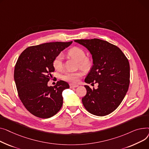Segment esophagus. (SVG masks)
<instances>
[{
	"instance_id": "1",
	"label": "esophagus",
	"mask_w": 149,
	"mask_h": 149,
	"mask_svg": "<svg viewBox=\"0 0 149 149\" xmlns=\"http://www.w3.org/2000/svg\"><path fill=\"white\" fill-rule=\"evenodd\" d=\"M78 85H73V84H70V88H76L77 87Z\"/></svg>"
}]
</instances>
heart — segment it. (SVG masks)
Returning a JSON list of instances; mask_svg holds the SVG:
<instances>
[{
    "mask_svg": "<svg viewBox=\"0 0 149 149\" xmlns=\"http://www.w3.org/2000/svg\"><path fill=\"white\" fill-rule=\"evenodd\" d=\"M68 55L79 61L80 67L84 70H88L93 65V61L88 57L86 56V53L84 49L74 47L70 49L68 52ZM63 59L64 55L63 54H58L53 61V66L56 70H61L63 67ZM83 76V73L81 71L75 72H67L64 73L61 77L65 81L71 83L72 84H76L79 81V79Z\"/></svg>",
    "mask_w": 149,
    "mask_h": 149,
    "instance_id": "obj_1",
    "label": "heart"
}]
</instances>
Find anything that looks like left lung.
Instances as JSON below:
<instances>
[{"label":"left lung","mask_w":149,"mask_h":149,"mask_svg":"<svg viewBox=\"0 0 149 149\" xmlns=\"http://www.w3.org/2000/svg\"><path fill=\"white\" fill-rule=\"evenodd\" d=\"M90 52L93 65L85 79L87 84H99L97 89L85 85L86 94L82 99L85 109L97 116L115 111L127 92L130 65L127 58L117 46L97 38L76 40Z\"/></svg>","instance_id":"1"}]
</instances>
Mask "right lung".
<instances>
[{
	"label": "right lung",
	"mask_w": 149,
	"mask_h": 149,
	"mask_svg": "<svg viewBox=\"0 0 149 149\" xmlns=\"http://www.w3.org/2000/svg\"><path fill=\"white\" fill-rule=\"evenodd\" d=\"M72 43L52 42L30 46L17 59L14 74L17 93L26 109L32 115L48 118L62 107V92L69 88L68 84L59 81L54 86H48L47 83L55 71L54 58Z\"/></svg>",
	"instance_id": "1"
}]
</instances>
